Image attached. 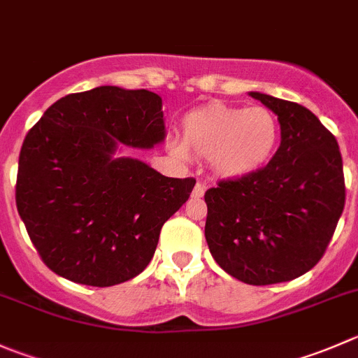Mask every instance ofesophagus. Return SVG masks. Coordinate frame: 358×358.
I'll list each match as a JSON object with an SVG mask.
<instances>
[{
    "label": "esophagus",
    "instance_id": "esophagus-1",
    "mask_svg": "<svg viewBox=\"0 0 358 358\" xmlns=\"http://www.w3.org/2000/svg\"><path fill=\"white\" fill-rule=\"evenodd\" d=\"M204 190H206V185H204V183H201V182H197L196 187H194V190H192V197H203Z\"/></svg>",
    "mask_w": 358,
    "mask_h": 358
}]
</instances>
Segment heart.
<instances>
[{
  "mask_svg": "<svg viewBox=\"0 0 358 358\" xmlns=\"http://www.w3.org/2000/svg\"><path fill=\"white\" fill-rule=\"evenodd\" d=\"M278 140L280 124L271 110L211 103L183 117L182 141L173 148L182 157H206L220 178H239L259 171L273 157Z\"/></svg>",
  "mask_w": 358,
  "mask_h": 358,
  "instance_id": "b5f03b06",
  "label": "heart"
}]
</instances>
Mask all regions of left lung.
<instances>
[{"label":"left lung","mask_w":358,"mask_h":358,"mask_svg":"<svg viewBox=\"0 0 358 358\" xmlns=\"http://www.w3.org/2000/svg\"><path fill=\"white\" fill-rule=\"evenodd\" d=\"M278 115L282 143L259 171L220 180L204 194L208 246L248 285L290 282L324 257L345 208L334 134L297 103L250 92Z\"/></svg>","instance_id":"1"}]
</instances>
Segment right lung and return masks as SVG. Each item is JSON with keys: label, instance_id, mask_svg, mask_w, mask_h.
I'll return each mask as SVG.
<instances>
[{"label": "right lung", "instance_id": "right-lung-1", "mask_svg": "<svg viewBox=\"0 0 358 358\" xmlns=\"http://www.w3.org/2000/svg\"><path fill=\"white\" fill-rule=\"evenodd\" d=\"M164 136L162 99L145 89L101 85L47 108L20 148L15 203L48 269L112 287L148 266L162 225L196 180L113 154L119 143L152 148Z\"/></svg>", "mask_w": 358, "mask_h": 358}]
</instances>
